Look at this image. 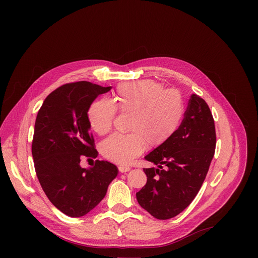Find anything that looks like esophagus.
<instances>
[{
    "mask_svg": "<svg viewBox=\"0 0 258 258\" xmlns=\"http://www.w3.org/2000/svg\"><path fill=\"white\" fill-rule=\"evenodd\" d=\"M118 169H119L120 172H127V171L131 170V167H128V166H119Z\"/></svg>",
    "mask_w": 258,
    "mask_h": 258,
    "instance_id": "1",
    "label": "esophagus"
}]
</instances>
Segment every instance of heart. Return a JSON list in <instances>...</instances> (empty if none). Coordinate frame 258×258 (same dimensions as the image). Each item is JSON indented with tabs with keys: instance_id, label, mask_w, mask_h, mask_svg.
Here are the masks:
<instances>
[{
	"instance_id": "1",
	"label": "heart",
	"mask_w": 258,
	"mask_h": 258,
	"mask_svg": "<svg viewBox=\"0 0 258 258\" xmlns=\"http://www.w3.org/2000/svg\"><path fill=\"white\" fill-rule=\"evenodd\" d=\"M117 111L131 115L127 135H113L100 144V153L117 164H128L144 148L156 150L168 142L179 130L185 113L181 95L167 91L154 80L118 86L113 102L93 101L88 110L89 125L99 136L111 132Z\"/></svg>"
}]
</instances>
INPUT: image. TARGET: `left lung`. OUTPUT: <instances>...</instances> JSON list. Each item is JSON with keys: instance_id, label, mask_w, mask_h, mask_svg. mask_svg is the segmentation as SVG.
Segmentation results:
<instances>
[{"instance_id": "1", "label": "left lung", "mask_w": 258, "mask_h": 258, "mask_svg": "<svg viewBox=\"0 0 258 258\" xmlns=\"http://www.w3.org/2000/svg\"><path fill=\"white\" fill-rule=\"evenodd\" d=\"M214 119L206 101L192 94L173 137L145 157L146 184L136 194L139 205L158 220L174 218L194 201L215 152Z\"/></svg>"}]
</instances>
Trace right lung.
I'll return each instance as SVG.
<instances>
[{
    "label": "right lung",
    "instance_id": "obj_1",
    "mask_svg": "<svg viewBox=\"0 0 258 258\" xmlns=\"http://www.w3.org/2000/svg\"><path fill=\"white\" fill-rule=\"evenodd\" d=\"M112 87L76 81L51 92L36 116L32 140L34 168L40 186L62 213L79 218L96 207L118 173L107 161L90 169L80 161L98 156L90 132L88 110L98 95Z\"/></svg>",
    "mask_w": 258,
    "mask_h": 258
}]
</instances>
